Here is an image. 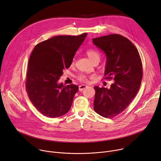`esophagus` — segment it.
<instances>
[{
  "mask_svg": "<svg viewBox=\"0 0 161 161\" xmlns=\"http://www.w3.org/2000/svg\"><path fill=\"white\" fill-rule=\"evenodd\" d=\"M86 87H87L86 85H80L79 86V91H82L83 89H85Z\"/></svg>",
  "mask_w": 161,
  "mask_h": 161,
  "instance_id": "1",
  "label": "esophagus"
}]
</instances>
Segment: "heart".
<instances>
[{"mask_svg": "<svg viewBox=\"0 0 161 161\" xmlns=\"http://www.w3.org/2000/svg\"><path fill=\"white\" fill-rule=\"evenodd\" d=\"M86 54L92 62L94 61L96 59H99V56H100L99 53L96 50H94L92 49H89L86 51ZM75 62V59L74 58L72 62V64H74ZM78 80L82 82H87L88 81V76L85 75L81 74V75H78Z\"/></svg>", "mask_w": 161, "mask_h": 161, "instance_id": "obj_1", "label": "heart"}]
</instances>
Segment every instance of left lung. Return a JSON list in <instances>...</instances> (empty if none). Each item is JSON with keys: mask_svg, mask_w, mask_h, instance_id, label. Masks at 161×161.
I'll list each match as a JSON object with an SVG mask.
<instances>
[{"mask_svg": "<svg viewBox=\"0 0 161 161\" xmlns=\"http://www.w3.org/2000/svg\"><path fill=\"white\" fill-rule=\"evenodd\" d=\"M94 44L107 56L105 79L114 80L108 89L94 86V110L106 118H112L125 110L141 86L142 65L136 46L118 34L93 38Z\"/></svg>", "mask_w": 161, "mask_h": 161, "instance_id": "left-lung-1", "label": "left lung"}]
</instances>
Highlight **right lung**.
<instances>
[{
    "label": "right lung",
    "instance_id": "1",
    "mask_svg": "<svg viewBox=\"0 0 161 161\" xmlns=\"http://www.w3.org/2000/svg\"><path fill=\"white\" fill-rule=\"evenodd\" d=\"M86 33L56 36L34 47L28 62L25 89L35 107L51 118L65 114L70 108L78 86L58 83L68 69Z\"/></svg>",
    "mask_w": 161,
    "mask_h": 161
}]
</instances>
